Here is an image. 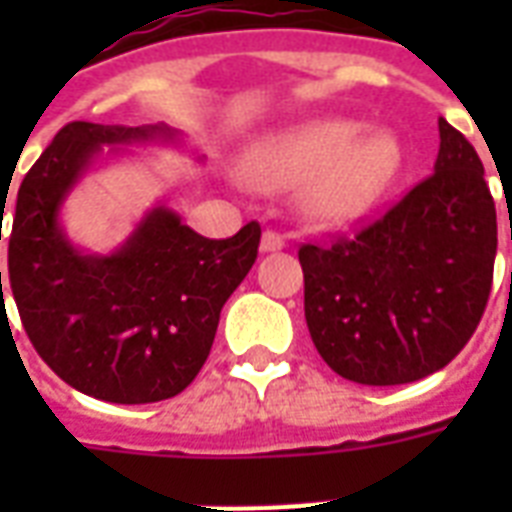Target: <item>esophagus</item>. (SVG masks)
Here are the masks:
<instances>
[{
  "mask_svg": "<svg viewBox=\"0 0 512 512\" xmlns=\"http://www.w3.org/2000/svg\"><path fill=\"white\" fill-rule=\"evenodd\" d=\"M279 249H285V238L274 230H266L260 238V252H279Z\"/></svg>",
  "mask_w": 512,
  "mask_h": 512,
  "instance_id": "34e87169",
  "label": "esophagus"
}]
</instances>
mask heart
<instances>
[{
	"mask_svg": "<svg viewBox=\"0 0 512 512\" xmlns=\"http://www.w3.org/2000/svg\"><path fill=\"white\" fill-rule=\"evenodd\" d=\"M400 169L389 131H362L351 117H321L266 136L244 158V180L263 191L299 189L312 224L340 227L376 208Z\"/></svg>",
	"mask_w": 512,
	"mask_h": 512,
	"instance_id": "obj_1",
	"label": "heart"
}]
</instances>
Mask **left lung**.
I'll return each instance as SVG.
<instances>
[{
  "mask_svg": "<svg viewBox=\"0 0 512 512\" xmlns=\"http://www.w3.org/2000/svg\"><path fill=\"white\" fill-rule=\"evenodd\" d=\"M439 136L433 175L381 219L299 249L312 343L356 384H411L450 365L488 304L494 197L469 139L444 117Z\"/></svg>",
  "mask_w": 512,
  "mask_h": 512,
  "instance_id": "1",
  "label": "left lung"
}]
</instances>
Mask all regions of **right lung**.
Here are the masks:
<instances>
[{
	"label": "right lung",
	"mask_w": 512,
	"mask_h": 512,
	"mask_svg": "<svg viewBox=\"0 0 512 512\" xmlns=\"http://www.w3.org/2000/svg\"><path fill=\"white\" fill-rule=\"evenodd\" d=\"M147 139L175 131L60 128L21 180L7 244V288L40 359L73 389L123 406L175 397L197 378L260 246L257 222L216 241L158 205L112 255L79 252L60 227L62 200L101 147Z\"/></svg>",
	"instance_id": "obj_1"
}]
</instances>
